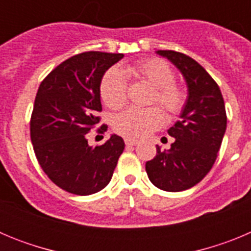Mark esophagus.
Masks as SVG:
<instances>
[{
    "label": "esophagus",
    "mask_w": 251,
    "mask_h": 251,
    "mask_svg": "<svg viewBox=\"0 0 251 251\" xmlns=\"http://www.w3.org/2000/svg\"><path fill=\"white\" fill-rule=\"evenodd\" d=\"M124 142H126V145H127L128 147H133V146H137L139 143L137 139H132V138H126L124 139Z\"/></svg>",
    "instance_id": "esophagus-1"
}]
</instances>
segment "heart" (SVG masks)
<instances>
[{
    "label": "heart",
    "mask_w": 251,
    "mask_h": 251,
    "mask_svg": "<svg viewBox=\"0 0 251 251\" xmlns=\"http://www.w3.org/2000/svg\"><path fill=\"white\" fill-rule=\"evenodd\" d=\"M127 76L146 81L154 88L151 103H158L171 115H176L185 108V90L175 83V74L171 66L162 59H147L128 64L123 69L113 68L104 75L100 84L103 101L110 109H121L127 103ZM165 123V114L157 106L145 109L129 108L114 119V129L127 138H143L161 128Z\"/></svg>",
    "instance_id": "1"
}]
</instances>
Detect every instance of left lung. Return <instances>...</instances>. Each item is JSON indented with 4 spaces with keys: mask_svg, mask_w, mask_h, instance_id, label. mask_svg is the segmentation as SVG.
<instances>
[{
    "mask_svg": "<svg viewBox=\"0 0 251 251\" xmlns=\"http://www.w3.org/2000/svg\"><path fill=\"white\" fill-rule=\"evenodd\" d=\"M156 54L182 74L187 99L181 119L167 130L175 142L167 151L157 146L156 157L146 163V171L156 187L178 192L200 182L214 166L226 130L225 103L219 85L196 60L172 50Z\"/></svg>",
    "mask_w": 251,
    "mask_h": 251,
    "instance_id": "obj_1",
    "label": "left lung"
}]
</instances>
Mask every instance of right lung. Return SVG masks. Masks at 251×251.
<instances>
[{
	"label": "right lung",
	"instance_id": "obj_1",
	"mask_svg": "<svg viewBox=\"0 0 251 251\" xmlns=\"http://www.w3.org/2000/svg\"><path fill=\"white\" fill-rule=\"evenodd\" d=\"M123 54L88 51L63 61L40 84L31 115V142L49 178L74 195L103 190L112 179L124 141L112 134L105 143L89 146L86 134L99 123L100 84ZM99 132L106 130L101 126Z\"/></svg>",
	"mask_w": 251,
	"mask_h": 251
}]
</instances>
